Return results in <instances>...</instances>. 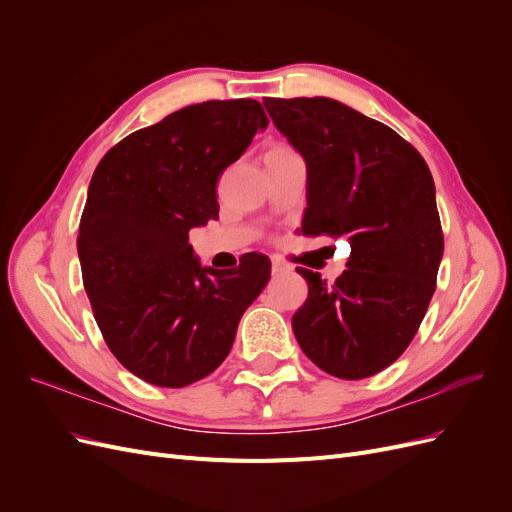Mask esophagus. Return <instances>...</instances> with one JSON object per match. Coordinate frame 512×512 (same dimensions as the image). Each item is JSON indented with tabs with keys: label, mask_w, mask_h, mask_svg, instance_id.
Returning <instances> with one entry per match:
<instances>
[{
	"label": "esophagus",
	"mask_w": 512,
	"mask_h": 512,
	"mask_svg": "<svg viewBox=\"0 0 512 512\" xmlns=\"http://www.w3.org/2000/svg\"><path fill=\"white\" fill-rule=\"evenodd\" d=\"M271 271H273V275H280V273L290 271V265H286V262L280 258H271Z\"/></svg>",
	"instance_id": "esophagus-1"
}]
</instances>
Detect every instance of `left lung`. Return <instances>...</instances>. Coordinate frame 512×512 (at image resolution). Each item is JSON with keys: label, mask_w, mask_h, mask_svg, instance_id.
I'll use <instances>...</instances> for the list:
<instances>
[{"label": "left lung", "mask_w": 512, "mask_h": 512, "mask_svg": "<svg viewBox=\"0 0 512 512\" xmlns=\"http://www.w3.org/2000/svg\"><path fill=\"white\" fill-rule=\"evenodd\" d=\"M265 108L307 166L303 235L346 237L333 284L299 267L307 301L292 316L322 371L361 380L395 363L436 290L444 237L425 160L384 123L331 98H267Z\"/></svg>", "instance_id": "left-lung-1"}]
</instances>
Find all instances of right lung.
Masks as SVG:
<instances>
[{
  "instance_id": "right-lung-1",
  "label": "right lung",
  "mask_w": 512,
  "mask_h": 512,
  "mask_svg": "<svg viewBox=\"0 0 512 512\" xmlns=\"http://www.w3.org/2000/svg\"><path fill=\"white\" fill-rule=\"evenodd\" d=\"M269 119L256 100L185 106L136 130L100 160L79 226L83 284L115 359L141 380L181 389L218 369L271 262L203 267L190 230L218 218L215 183Z\"/></svg>"
}]
</instances>
